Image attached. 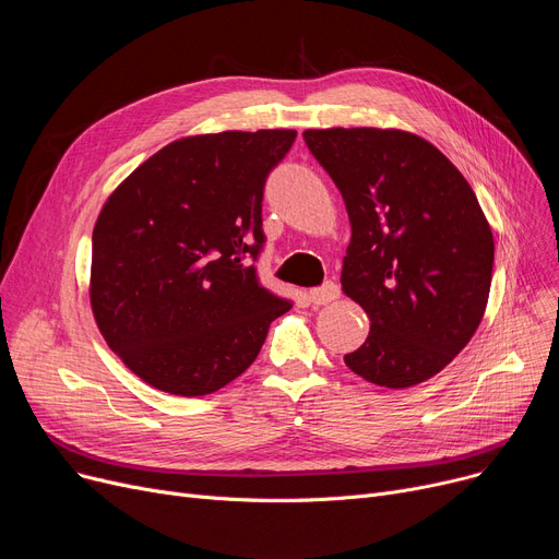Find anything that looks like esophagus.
<instances>
[{
	"label": "esophagus",
	"mask_w": 559,
	"mask_h": 559,
	"mask_svg": "<svg viewBox=\"0 0 559 559\" xmlns=\"http://www.w3.org/2000/svg\"><path fill=\"white\" fill-rule=\"evenodd\" d=\"M337 297H340V287H337V283H333V281H326L321 287L310 289V301H312L314 306L331 304V301H335Z\"/></svg>",
	"instance_id": "esophagus-1"
}]
</instances>
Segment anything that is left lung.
I'll return each instance as SVG.
<instances>
[{
  "label": "left lung",
  "mask_w": 559,
  "mask_h": 559,
  "mask_svg": "<svg viewBox=\"0 0 559 559\" xmlns=\"http://www.w3.org/2000/svg\"><path fill=\"white\" fill-rule=\"evenodd\" d=\"M304 140L346 203L342 289L371 321L344 362L380 388L424 383L474 337L487 306L493 238L480 203L419 135L308 129Z\"/></svg>",
  "instance_id": "obj_1"
}]
</instances>
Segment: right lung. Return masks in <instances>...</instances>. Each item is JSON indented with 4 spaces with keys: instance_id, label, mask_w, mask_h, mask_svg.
Wrapping results in <instances>:
<instances>
[{
    "instance_id": "obj_1",
    "label": "right lung",
    "mask_w": 559,
    "mask_h": 559,
    "mask_svg": "<svg viewBox=\"0 0 559 559\" xmlns=\"http://www.w3.org/2000/svg\"><path fill=\"white\" fill-rule=\"evenodd\" d=\"M297 131L176 140L117 188L93 230L91 304L144 383L203 396L251 367L292 308L262 287V194Z\"/></svg>"
}]
</instances>
